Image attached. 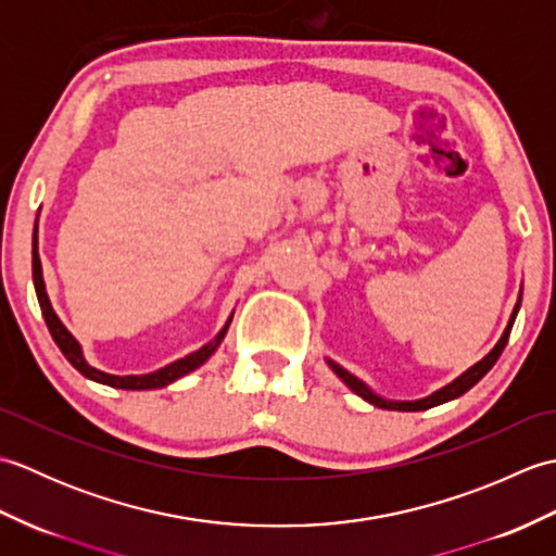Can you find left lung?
<instances>
[{
  "label": "left lung",
  "instance_id": "obj_1",
  "mask_svg": "<svg viewBox=\"0 0 556 556\" xmlns=\"http://www.w3.org/2000/svg\"><path fill=\"white\" fill-rule=\"evenodd\" d=\"M518 308H521V296H518V303H516V308H514V313H511V317H509V325H506L502 339L497 341V344H494V349L488 353L485 358L478 361L476 365H470V368H468L464 375H458L454 382H448L446 387L437 389V392H432L430 396L418 399V401H387V399H382V396H377L368 384L358 380L356 375H351L349 370L341 368L339 363L327 358V365L339 375V380L344 382V384L351 389V392H356L361 399H365V401H368V404H372V406H377V408H387V410H428V408H432V406L444 404V401H452V399H458L460 394H466L470 387L478 384V382L482 380V377H485V375L492 370V365L497 363V358L502 356L506 341H509V334H511V327H514V320H516V315H518Z\"/></svg>",
  "mask_w": 556,
  "mask_h": 556
}]
</instances>
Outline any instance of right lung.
<instances>
[{
  "label": "right lung",
  "mask_w": 556,
  "mask_h": 556,
  "mask_svg": "<svg viewBox=\"0 0 556 556\" xmlns=\"http://www.w3.org/2000/svg\"><path fill=\"white\" fill-rule=\"evenodd\" d=\"M33 285H35V293H38V301H40V311L42 317L47 323V329H50V334L54 339V344L62 349V353L66 356V361L74 365V368L83 375L88 377V380H96L100 384H108L114 389H160V387H167L174 380H179V377L193 372L195 368H200L212 353L217 351V346L222 344L224 334H227V329L231 325V317L219 329V334L207 341L203 349H198L193 353H188L186 358L174 361L169 365H164V368L155 370V372H148V375H110V372H102L98 368H92V365L83 356V349L78 341L74 339V334L68 332V329L59 320L50 299H47V291H45V279H42V265H40V255H38V222H35V231H33Z\"/></svg>",
  "instance_id": "1"
}]
</instances>
